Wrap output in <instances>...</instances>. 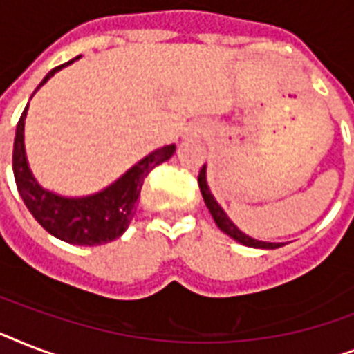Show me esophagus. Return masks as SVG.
<instances>
[{
	"label": "esophagus",
	"mask_w": 354,
	"mask_h": 354,
	"mask_svg": "<svg viewBox=\"0 0 354 354\" xmlns=\"http://www.w3.org/2000/svg\"><path fill=\"white\" fill-rule=\"evenodd\" d=\"M202 133H204V130H196V128H191V130H187V132L183 133V139L198 138V136H202Z\"/></svg>",
	"instance_id": "esophagus-1"
}]
</instances>
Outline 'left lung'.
Returning <instances> with one entry per match:
<instances>
[{"mask_svg":"<svg viewBox=\"0 0 354 354\" xmlns=\"http://www.w3.org/2000/svg\"><path fill=\"white\" fill-rule=\"evenodd\" d=\"M205 172H207V165L202 167V171L198 174V185L200 191H202V196H204V202L207 205V209H209L211 216H213V221L218 227H221V232H224L226 235H230L233 241L241 242L244 246L248 248H261V250H275V248H281L283 244L279 242H264V241H257V239H252V236H248L246 233H242L239 227L235 226L232 222V218L227 216V213L221 207V204L216 202L213 193H211L209 185H207V176H205Z\"/></svg>","mask_w":354,"mask_h":354,"instance_id":"left-lung-1","label":"left lung"}]
</instances>
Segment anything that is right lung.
Listing matches in <instances>:
<instances>
[{
	"mask_svg": "<svg viewBox=\"0 0 354 354\" xmlns=\"http://www.w3.org/2000/svg\"><path fill=\"white\" fill-rule=\"evenodd\" d=\"M80 57H75L73 60L51 69L38 84L35 93L51 79L53 75L58 73L60 69L68 68L69 64H73ZM27 108L29 104L25 106L18 127H16L12 171L19 196L27 205V209L30 211V215L35 216L36 222L47 233H51L53 236L69 242V244H77V246H99V244H106V242L119 239L127 232L132 216L136 215V202L141 194V187H143L147 174L154 167L169 160L174 154L176 145H165V147L150 152L149 156H145L143 160H139L122 176H119L115 182L110 183L99 193L88 194V196H62V194L41 187L32 176L24 143Z\"/></svg>",
	"mask_w": 354,
	"mask_h": 354,
	"instance_id": "add662e5",
	"label": "right lung"
}]
</instances>
